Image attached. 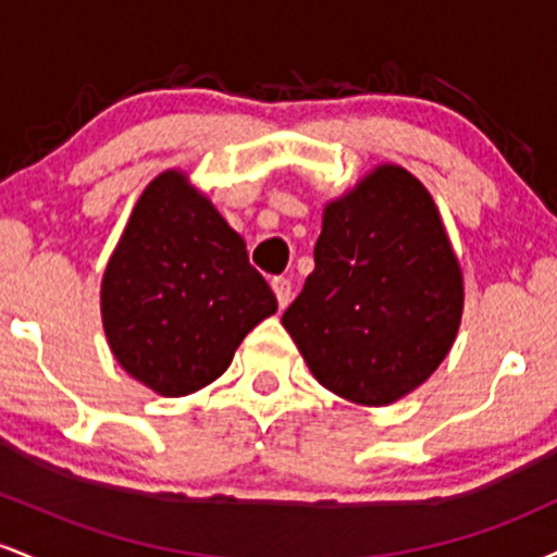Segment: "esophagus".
<instances>
[{
  "label": "esophagus",
  "instance_id": "esophagus-1",
  "mask_svg": "<svg viewBox=\"0 0 557 557\" xmlns=\"http://www.w3.org/2000/svg\"><path fill=\"white\" fill-rule=\"evenodd\" d=\"M272 290H274V296H277V304L285 309V306L290 304V296H293L290 280H287V277H272Z\"/></svg>",
  "mask_w": 557,
  "mask_h": 557
}]
</instances>
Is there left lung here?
<instances>
[{"instance_id":"8db88e82","label":"left lung","mask_w":557,"mask_h":557,"mask_svg":"<svg viewBox=\"0 0 557 557\" xmlns=\"http://www.w3.org/2000/svg\"><path fill=\"white\" fill-rule=\"evenodd\" d=\"M461 314V264L430 190L380 164L324 207L314 272L283 327L319 385L389 406L443 363Z\"/></svg>"}]
</instances>
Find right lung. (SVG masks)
<instances>
[{
    "label": "right lung",
    "mask_w": 557,
    "mask_h": 557,
    "mask_svg": "<svg viewBox=\"0 0 557 557\" xmlns=\"http://www.w3.org/2000/svg\"><path fill=\"white\" fill-rule=\"evenodd\" d=\"M274 311L246 243L185 172L146 185L101 280L107 341L133 380L164 398L196 393Z\"/></svg>",
    "instance_id": "right-lung-1"
}]
</instances>
